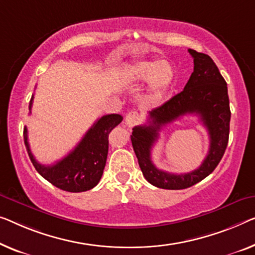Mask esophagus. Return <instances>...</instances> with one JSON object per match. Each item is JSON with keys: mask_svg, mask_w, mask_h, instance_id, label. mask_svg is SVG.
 <instances>
[{"mask_svg": "<svg viewBox=\"0 0 255 255\" xmlns=\"http://www.w3.org/2000/svg\"><path fill=\"white\" fill-rule=\"evenodd\" d=\"M126 125L128 127H134L135 125L138 124L139 121V115L137 112H129L126 116Z\"/></svg>", "mask_w": 255, "mask_h": 255, "instance_id": "obj_1", "label": "esophagus"}]
</instances>
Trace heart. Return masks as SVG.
<instances>
[{"mask_svg":"<svg viewBox=\"0 0 255 255\" xmlns=\"http://www.w3.org/2000/svg\"><path fill=\"white\" fill-rule=\"evenodd\" d=\"M174 68L168 60L158 59L153 62H138L128 71V81L142 83L150 81V91L146 96L147 103L157 104L172 85Z\"/></svg>","mask_w":255,"mask_h":255,"instance_id":"heart-1","label":"heart"}]
</instances>
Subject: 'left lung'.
<instances>
[{
    "label": "left lung",
    "instance_id": "1",
    "mask_svg": "<svg viewBox=\"0 0 255 255\" xmlns=\"http://www.w3.org/2000/svg\"><path fill=\"white\" fill-rule=\"evenodd\" d=\"M193 72L184 89L149 112L147 125L132 128L131 144L145 180L157 188L181 190L198 183L215 169L229 140L230 108L226 80L208 55L189 49ZM185 114H196L210 135V150L198 169L185 174L158 170L150 160V150L162 126Z\"/></svg>",
    "mask_w": 255,
    "mask_h": 255
}]
</instances>
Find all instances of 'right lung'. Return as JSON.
Returning a JSON list of instances; mask_svg holds the SVG:
<instances>
[{
    "mask_svg": "<svg viewBox=\"0 0 255 255\" xmlns=\"http://www.w3.org/2000/svg\"><path fill=\"white\" fill-rule=\"evenodd\" d=\"M29 102V113L33 104ZM124 118L108 115L100 118L86 132L77 146L56 164L47 166L36 161L28 144L27 128H24V140L30 161L37 173L52 185L68 192H83L96 187L106 164L109 151V134Z\"/></svg>",
    "mask_w": 255,
    "mask_h": 255,
    "instance_id": "obj_1",
    "label": "right lung"
}]
</instances>
